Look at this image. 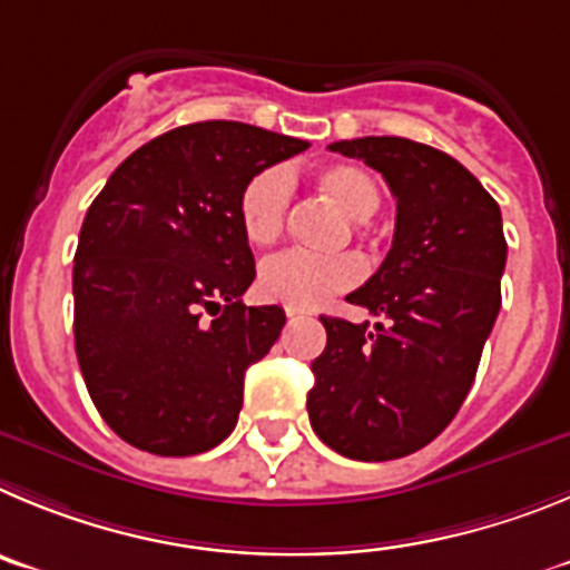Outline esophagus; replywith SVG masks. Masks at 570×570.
I'll return each mask as SVG.
<instances>
[{"instance_id": "1", "label": "esophagus", "mask_w": 570, "mask_h": 570, "mask_svg": "<svg viewBox=\"0 0 570 570\" xmlns=\"http://www.w3.org/2000/svg\"><path fill=\"white\" fill-rule=\"evenodd\" d=\"M301 315H304V309H292V306H286V317H289V321H295V317Z\"/></svg>"}]
</instances>
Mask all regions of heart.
Wrapping results in <instances>:
<instances>
[{
    "label": "heart",
    "instance_id": "obj_1",
    "mask_svg": "<svg viewBox=\"0 0 570 570\" xmlns=\"http://www.w3.org/2000/svg\"><path fill=\"white\" fill-rule=\"evenodd\" d=\"M317 187L346 218L368 222L381 207L377 184L355 164H332L317 176ZM289 209V178L281 167L258 170L238 196V224L244 238L253 247H269L284 233ZM366 273L363 258L343 255L289 253L266 258L258 269V295L269 304H284L292 309H315L330 297L352 289Z\"/></svg>",
    "mask_w": 570,
    "mask_h": 570
}]
</instances>
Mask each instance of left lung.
<instances>
[{
	"label": "left lung",
	"mask_w": 570,
	"mask_h": 570,
	"mask_svg": "<svg viewBox=\"0 0 570 570\" xmlns=\"http://www.w3.org/2000/svg\"><path fill=\"white\" fill-rule=\"evenodd\" d=\"M330 150L381 173L397 218L381 269L346 295L381 321L321 317L326 348L312 361L306 409L330 449L381 463L432 443L463 406L502 304L509 244L494 198L445 153L397 136Z\"/></svg>",
	"instance_id": "8db88e82"
}]
</instances>
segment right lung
Here are the masks:
<instances>
[{"mask_svg": "<svg viewBox=\"0 0 570 570\" xmlns=\"http://www.w3.org/2000/svg\"><path fill=\"white\" fill-rule=\"evenodd\" d=\"M306 147L240 121L184 125L127 156L87 209L76 357L105 423L136 449L189 458L238 423L244 372L286 323L281 306L240 301L255 258L238 196Z\"/></svg>", "mask_w": 570, "mask_h": 570, "instance_id": "add662e5", "label": "right lung"}]
</instances>
